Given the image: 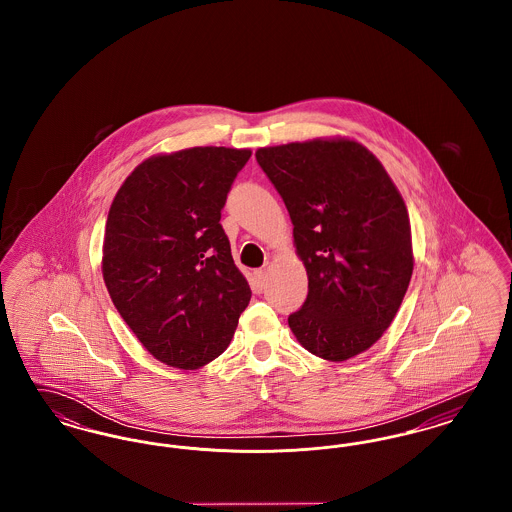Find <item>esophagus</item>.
Masks as SVG:
<instances>
[{"label": "esophagus", "mask_w": 512, "mask_h": 512, "mask_svg": "<svg viewBox=\"0 0 512 512\" xmlns=\"http://www.w3.org/2000/svg\"><path fill=\"white\" fill-rule=\"evenodd\" d=\"M265 288V270H255L253 272V290L255 292H263Z\"/></svg>", "instance_id": "esophagus-1"}]
</instances>
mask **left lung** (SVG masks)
<instances>
[{"label": "left lung", "mask_w": 512, "mask_h": 512, "mask_svg": "<svg viewBox=\"0 0 512 512\" xmlns=\"http://www.w3.org/2000/svg\"><path fill=\"white\" fill-rule=\"evenodd\" d=\"M259 167L284 199L309 293L288 317L297 341L345 361L380 340L413 274L411 222L382 163L353 140L261 147Z\"/></svg>", "instance_id": "obj_1"}]
</instances>
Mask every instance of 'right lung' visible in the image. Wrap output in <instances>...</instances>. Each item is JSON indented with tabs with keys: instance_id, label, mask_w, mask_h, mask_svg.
<instances>
[{
	"instance_id": "right-lung-1",
	"label": "right lung",
	"mask_w": 512,
	"mask_h": 512,
	"mask_svg": "<svg viewBox=\"0 0 512 512\" xmlns=\"http://www.w3.org/2000/svg\"><path fill=\"white\" fill-rule=\"evenodd\" d=\"M249 157L230 147L157 155L111 203L103 280L124 322L165 365L194 370L217 359L251 299L220 224Z\"/></svg>"
}]
</instances>
